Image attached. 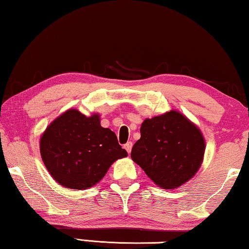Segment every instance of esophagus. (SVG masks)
Returning a JSON list of instances; mask_svg holds the SVG:
<instances>
[{"mask_svg":"<svg viewBox=\"0 0 249 249\" xmlns=\"http://www.w3.org/2000/svg\"><path fill=\"white\" fill-rule=\"evenodd\" d=\"M132 147H133V142H126V144L124 145V148L126 149V151H127L128 154L130 153V150H132Z\"/></svg>","mask_w":249,"mask_h":249,"instance_id":"34e87169","label":"esophagus"}]
</instances>
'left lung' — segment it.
Segmentation results:
<instances>
[{"mask_svg": "<svg viewBox=\"0 0 249 249\" xmlns=\"http://www.w3.org/2000/svg\"><path fill=\"white\" fill-rule=\"evenodd\" d=\"M204 151L197 126L180 112L170 111L142 122L130 157L160 188L176 189L196 174Z\"/></svg>", "mask_w": 249, "mask_h": 249, "instance_id": "1", "label": "left lung"}]
</instances>
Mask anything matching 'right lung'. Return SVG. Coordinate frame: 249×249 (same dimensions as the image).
<instances>
[{"instance_id": "add662e5", "label": "right lung", "mask_w": 249, "mask_h": 249, "mask_svg": "<svg viewBox=\"0 0 249 249\" xmlns=\"http://www.w3.org/2000/svg\"><path fill=\"white\" fill-rule=\"evenodd\" d=\"M40 155L46 168L60 185L84 190L99 182L117 159L127 156L114 132L104 128L100 115L86 116L70 108L41 135Z\"/></svg>"}]
</instances>
